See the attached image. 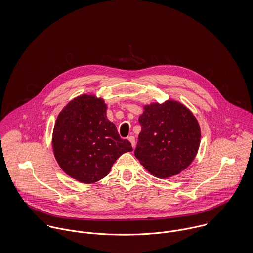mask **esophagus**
Returning <instances> with one entry per match:
<instances>
[{
  "label": "esophagus",
  "instance_id": "1",
  "mask_svg": "<svg viewBox=\"0 0 253 253\" xmlns=\"http://www.w3.org/2000/svg\"><path fill=\"white\" fill-rule=\"evenodd\" d=\"M127 140L130 142V144H131L132 147H134V145H135V138H134V136H133V135L128 136V137H127Z\"/></svg>",
  "mask_w": 253,
  "mask_h": 253
}]
</instances>
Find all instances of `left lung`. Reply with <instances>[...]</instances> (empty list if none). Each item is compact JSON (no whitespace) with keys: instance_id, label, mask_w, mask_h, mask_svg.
<instances>
[{"instance_id":"obj_1","label":"left lung","mask_w":253,"mask_h":253,"mask_svg":"<svg viewBox=\"0 0 253 253\" xmlns=\"http://www.w3.org/2000/svg\"><path fill=\"white\" fill-rule=\"evenodd\" d=\"M139 124L134 155L152 175L165 179L190 166L200 147L201 128L189 109L174 100L151 103L145 105Z\"/></svg>"}]
</instances>
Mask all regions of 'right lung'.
Returning a JSON list of instances; mask_svg holds the SVG:
<instances>
[{
    "label": "right lung",
    "instance_id": "add662e5",
    "mask_svg": "<svg viewBox=\"0 0 253 253\" xmlns=\"http://www.w3.org/2000/svg\"><path fill=\"white\" fill-rule=\"evenodd\" d=\"M102 98L83 94L59 113L53 132L52 149L62 170L82 183L104 178L117 159L132 151L122 139L116 126L106 116Z\"/></svg>",
    "mask_w": 253,
    "mask_h": 253
}]
</instances>
